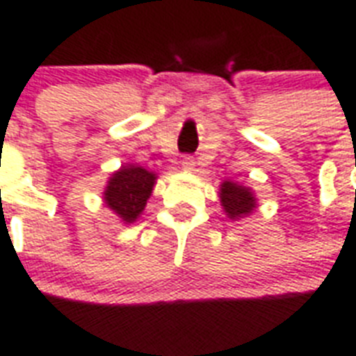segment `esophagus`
I'll return each instance as SVG.
<instances>
[{"instance_id": "obj_1", "label": "esophagus", "mask_w": 356, "mask_h": 356, "mask_svg": "<svg viewBox=\"0 0 356 356\" xmlns=\"http://www.w3.org/2000/svg\"><path fill=\"white\" fill-rule=\"evenodd\" d=\"M194 166H196V162H194L192 156H184V159L181 160V168H183L184 172H194Z\"/></svg>"}]
</instances>
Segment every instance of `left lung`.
<instances>
[{"mask_svg":"<svg viewBox=\"0 0 356 356\" xmlns=\"http://www.w3.org/2000/svg\"><path fill=\"white\" fill-rule=\"evenodd\" d=\"M220 205L229 220H241L248 216L257 209V197L250 186H244L235 181H222L220 190H218Z\"/></svg>","mask_w":356,"mask_h":356,"instance_id":"1","label":"left lung"}]
</instances>
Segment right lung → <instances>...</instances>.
<instances>
[{"instance_id": "1", "label": "right lung", "mask_w": 356, "mask_h": 356, "mask_svg": "<svg viewBox=\"0 0 356 356\" xmlns=\"http://www.w3.org/2000/svg\"><path fill=\"white\" fill-rule=\"evenodd\" d=\"M156 179V173L138 164H123L108 179L102 202L123 224H134L153 194Z\"/></svg>"}]
</instances>
